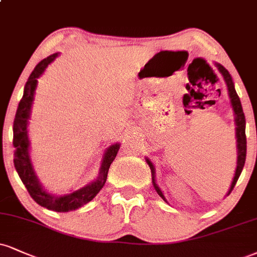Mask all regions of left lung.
Returning <instances> with one entry per match:
<instances>
[{
  "label": "left lung",
  "instance_id": "8db88e82",
  "mask_svg": "<svg viewBox=\"0 0 257 257\" xmlns=\"http://www.w3.org/2000/svg\"><path fill=\"white\" fill-rule=\"evenodd\" d=\"M215 67L218 68V70L220 72V74L224 78L225 82H226L227 86V92H228V97H230V101L231 105H232V109L234 112V124H236V140H237V168H236V172H234V177L232 183H231L230 189H228L227 195H230L231 191L233 190L234 185H236L238 178H239L240 174H242V170L244 166V163H245V157H246V137H245V116H244L243 109H242V104H240L239 97H238L236 89H234V85L232 81V78H231L230 73L225 69L224 67L221 66L220 63H215ZM146 162L150 166L151 172H152V183L154 189H156L158 195L162 197V199L168 202L164 196L163 191L160 190V188L158 187L156 182V171H154V166L153 164L151 163V160L146 158Z\"/></svg>",
  "mask_w": 257,
  "mask_h": 257
}]
</instances>
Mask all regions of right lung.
Returning <instances> with one entry per match:
<instances>
[{"label": "right lung", "mask_w": 257, "mask_h": 257, "mask_svg": "<svg viewBox=\"0 0 257 257\" xmlns=\"http://www.w3.org/2000/svg\"><path fill=\"white\" fill-rule=\"evenodd\" d=\"M58 56V52L52 54L49 57L44 58L37 64L33 72L31 73L29 80L24 88V95L21 98L19 106H18L17 113H15L14 125H13V146H14V166L18 175L23 183L26 187L27 191L36 201L38 205L45 208L51 209L55 212H69L78 209L89 201H92L95 195L104 187L107 178L111 163L113 162L119 150V144L111 145L104 154L103 162H101L100 169H99V176L94 182L89 183L81 189L73 191L67 195H55V194L48 193L43 189L39 179L36 176L33 170L32 162L30 157V140L27 134V124L31 115V107H32L33 97L37 87V79L44 73L45 68L51 63Z\"/></svg>", "instance_id": "obj_1"}]
</instances>
